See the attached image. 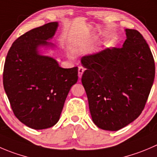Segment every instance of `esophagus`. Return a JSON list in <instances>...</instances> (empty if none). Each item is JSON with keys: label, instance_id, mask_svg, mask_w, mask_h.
<instances>
[{"label": "esophagus", "instance_id": "1", "mask_svg": "<svg viewBox=\"0 0 157 157\" xmlns=\"http://www.w3.org/2000/svg\"><path fill=\"white\" fill-rule=\"evenodd\" d=\"M84 70L85 69L82 66H80L78 67V77H79V78H81L82 74H83V71H84Z\"/></svg>", "mask_w": 157, "mask_h": 157}]
</instances>
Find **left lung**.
<instances>
[{
  "mask_svg": "<svg viewBox=\"0 0 157 157\" xmlns=\"http://www.w3.org/2000/svg\"><path fill=\"white\" fill-rule=\"evenodd\" d=\"M121 48H106L83 56L81 81L91 117L102 130L117 131L144 110L155 77V63L148 44L139 31L126 29Z\"/></svg>",
  "mask_w": 157,
  "mask_h": 157,
  "instance_id": "8db88e82",
  "label": "left lung"
}]
</instances>
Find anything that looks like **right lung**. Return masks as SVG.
<instances>
[{
	"instance_id": "right-lung-1",
	"label": "right lung",
	"mask_w": 157,
	"mask_h": 157,
	"mask_svg": "<svg viewBox=\"0 0 157 157\" xmlns=\"http://www.w3.org/2000/svg\"><path fill=\"white\" fill-rule=\"evenodd\" d=\"M57 22L29 30L10 47L4 67L3 83L15 117L28 127L43 130L58 122L78 68H62L57 60L39 54L40 46L53 44Z\"/></svg>"
}]
</instances>
